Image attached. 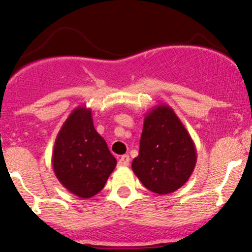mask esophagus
<instances>
[{
  "label": "esophagus",
  "mask_w": 252,
  "mask_h": 252,
  "mask_svg": "<svg viewBox=\"0 0 252 252\" xmlns=\"http://www.w3.org/2000/svg\"><path fill=\"white\" fill-rule=\"evenodd\" d=\"M129 162H130V158L129 156H122L118 159V166H128Z\"/></svg>",
  "instance_id": "esophagus-1"
}]
</instances>
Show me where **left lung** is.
<instances>
[{"label":"left lung","mask_w":252,"mask_h":252,"mask_svg":"<svg viewBox=\"0 0 252 252\" xmlns=\"http://www.w3.org/2000/svg\"><path fill=\"white\" fill-rule=\"evenodd\" d=\"M197 161L195 143L168 105H157L146 115L139 156L132 171L151 191L166 195L187 183Z\"/></svg>","instance_id":"8db88e82"}]
</instances>
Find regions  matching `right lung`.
Here are the masks:
<instances>
[{
	"label": "right lung",
	"instance_id": "add662e5",
	"mask_svg": "<svg viewBox=\"0 0 252 252\" xmlns=\"http://www.w3.org/2000/svg\"><path fill=\"white\" fill-rule=\"evenodd\" d=\"M52 168L74 195L90 198L100 191L117 160L93 126L92 111L77 106L63 123L52 151Z\"/></svg>",
	"mask_w": 252,
	"mask_h": 252
}]
</instances>
